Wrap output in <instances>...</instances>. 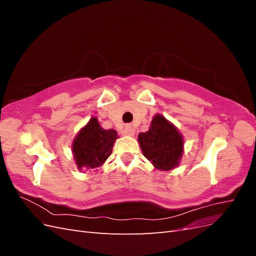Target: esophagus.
Wrapping results in <instances>:
<instances>
[{"label": "esophagus", "mask_w": 256, "mask_h": 256, "mask_svg": "<svg viewBox=\"0 0 256 256\" xmlns=\"http://www.w3.org/2000/svg\"><path fill=\"white\" fill-rule=\"evenodd\" d=\"M122 134L126 136H134V129L131 128L130 126H126L122 130Z\"/></svg>", "instance_id": "esophagus-1"}]
</instances>
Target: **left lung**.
<instances>
[{"label":"left lung","instance_id":"left-lung-1","mask_svg":"<svg viewBox=\"0 0 256 256\" xmlns=\"http://www.w3.org/2000/svg\"><path fill=\"white\" fill-rule=\"evenodd\" d=\"M138 138L143 154L157 168L168 171L178 166L182 154V138L164 116H154L150 130Z\"/></svg>","mask_w":256,"mask_h":256}]
</instances>
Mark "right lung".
I'll use <instances>...</instances> for the list:
<instances>
[{"label":"right lung","instance_id":"1","mask_svg":"<svg viewBox=\"0 0 256 256\" xmlns=\"http://www.w3.org/2000/svg\"><path fill=\"white\" fill-rule=\"evenodd\" d=\"M118 132L104 130L96 118H92L74 138L72 144L74 156L79 168H95L104 164L112 154Z\"/></svg>","mask_w":256,"mask_h":256}]
</instances>
